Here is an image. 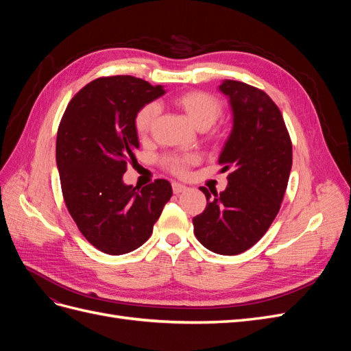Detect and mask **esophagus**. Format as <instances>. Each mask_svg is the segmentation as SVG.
I'll list each match as a JSON object with an SVG mask.
<instances>
[{
    "instance_id": "esophagus-1",
    "label": "esophagus",
    "mask_w": 351,
    "mask_h": 351,
    "mask_svg": "<svg viewBox=\"0 0 351 351\" xmlns=\"http://www.w3.org/2000/svg\"><path fill=\"white\" fill-rule=\"evenodd\" d=\"M186 190H187V187H186L184 184H180V183H173V192H174L176 195L183 193V192H186Z\"/></svg>"
}]
</instances>
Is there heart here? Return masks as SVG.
I'll return each instance as SVG.
<instances>
[{"label":"heart","mask_w":351,"mask_h":351,"mask_svg":"<svg viewBox=\"0 0 351 351\" xmlns=\"http://www.w3.org/2000/svg\"><path fill=\"white\" fill-rule=\"evenodd\" d=\"M174 104L184 111L187 119L200 130L209 129L210 125H214L224 112L222 102L214 95L204 90H189L180 93L174 98ZM158 112L159 108L155 102H147L137 110L133 121L137 136L145 139L151 133ZM195 162V155H167L162 158L164 167L177 177H184L189 171V167Z\"/></svg>","instance_id":"1"}]
</instances>
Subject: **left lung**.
<instances>
[{
  "mask_svg": "<svg viewBox=\"0 0 351 351\" xmlns=\"http://www.w3.org/2000/svg\"><path fill=\"white\" fill-rule=\"evenodd\" d=\"M230 98L234 125L219 156L230 171L224 192H208L206 208L193 218L206 249L232 256L254 246L271 227L293 164V145L280 108L262 89L237 80L219 86Z\"/></svg>",
  "mask_w": 351,
  "mask_h": 351,
  "instance_id": "8db88e82",
  "label": "left lung"
}]
</instances>
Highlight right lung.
<instances>
[{
    "label": "right lung",
    "mask_w": 351,
    "mask_h": 351,
    "mask_svg": "<svg viewBox=\"0 0 351 351\" xmlns=\"http://www.w3.org/2000/svg\"><path fill=\"white\" fill-rule=\"evenodd\" d=\"M161 95V86L133 76L99 77L74 95L60 121L56 156L62 197L83 237L107 254L141 247L173 196L164 178L141 192L123 183L127 167L137 162L134 115Z\"/></svg>",
    "instance_id": "right-lung-1"
}]
</instances>
